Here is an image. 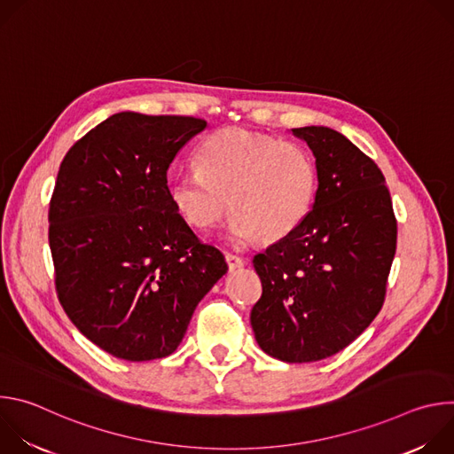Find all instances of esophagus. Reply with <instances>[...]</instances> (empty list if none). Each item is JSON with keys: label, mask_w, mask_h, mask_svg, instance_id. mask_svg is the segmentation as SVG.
Returning <instances> with one entry per match:
<instances>
[{"label": "esophagus", "mask_w": 454, "mask_h": 454, "mask_svg": "<svg viewBox=\"0 0 454 454\" xmlns=\"http://www.w3.org/2000/svg\"><path fill=\"white\" fill-rule=\"evenodd\" d=\"M226 262H228L230 271H233V270H239V268L244 266V258H242V256H237V254H233V253H226Z\"/></svg>", "instance_id": "34e87169"}]
</instances>
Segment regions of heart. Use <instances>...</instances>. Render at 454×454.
I'll return each mask as SVG.
<instances>
[{"instance_id": "b5f03b06", "label": "heart", "mask_w": 454, "mask_h": 454, "mask_svg": "<svg viewBox=\"0 0 454 454\" xmlns=\"http://www.w3.org/2000/svg\"><path fill=\"white\" fill-rule=\"evenodd\" d=\"M198 167L170 181V201L192 228L207 231L231 210L230 235L271 244L307 217L317 188L310 153L239 127L221 129L198 149Z\"/></svg>"}]
</instances>
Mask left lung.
I'll list each match as a JSON object with an SVG mask.
<instances>
[{
	"mask_svg": "<svg viewBox=\"0 0 454 454\" xmlns=\"http://www.w3.org/2000/svg\"><path fill=\"white\" fill-rule=\"evenodd\" d=\"M316 158L312 210L286 239L253 258L262 296L254 340L286 363L348 347L379 314L397 247L390 190L372 158L331 127L293 129Z\"/></svg>",
	"mask_w": 454,
	"mask_h": 454,
	"instance_id": "8db88e82",
	"label": "left lung"
}]
</instances>
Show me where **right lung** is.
<instances>
[{"instance_id":"right-lung-1","label":"right lung","mask_w":454,"mask_h":454,"mask_svg":"<svg viewBox=\"0 0 454 454\" xmlns=\"http://www.w3.org/2000/svg\"><path fill=\"white\" fill-rule=\"evenodd\" d=\"M207 127L116 113L64 156L48 210L57 298L97 347L125 361L170 356L228 271L170 201L167 170Z\"/></svg>"}]
</instances>
